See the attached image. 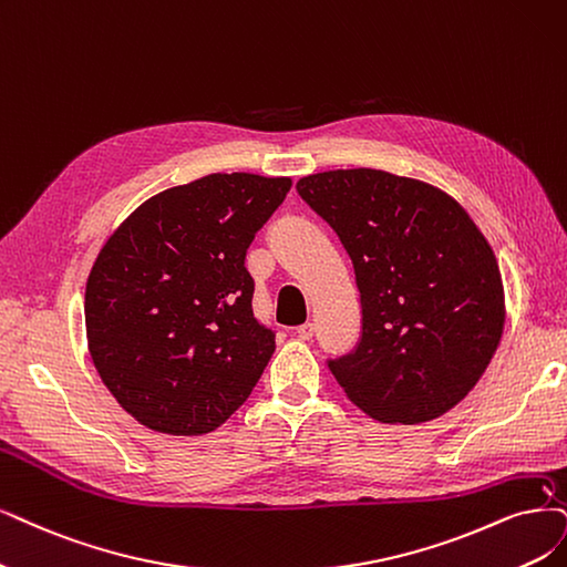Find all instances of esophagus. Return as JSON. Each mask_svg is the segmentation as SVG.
<instances>
[{
	"instance_id": "obj_1",
	"label": "esophagus",
	"mask_w": 567,
	"mask_h": 567,
	"mask_svg": "<svg viewBox=\"0 0 567 567\" xmlns=\"http://www.w3.org/2000/svg\"><path fill=\"white\" fill-rule=\"evenodd\" d=\"M297 333H299V339H301V341H310L312 337H316V324H312V322H306V324L297 327Z\"/></svg>"
}]
</instances>
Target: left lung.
Returning a JSON list of instances; mask_svg holds the SVG:
<instances>
[{"instance_id":"obj_1","label":"left lung","mask_w":567,"mask_h":567,"mask_svg":"<svg viewBox=\"0 0 567 567\" xmlns=\"http://www.w3.org/2000/svg\"><path fill=\"white\" fill-rule=\"evenodd\" d=\"M354 268L360 341L329 371L381 423L444 415L476 385L505 327V291L486 238L451 196L371 167L299 179Z\"/></svg>"}]
</instances>
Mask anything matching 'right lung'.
Returning <instances> with one entry per match:
<instances>
[{
    "mask_svg": "<svg viewBox=\"0 0 567 567\" xmlns=\"http://www.w3.org/2000/svg\"><path fill=\"white\" fill-rule=\"evenodd\" d=\"M291 179L207 175L140 205L97 255L86 337L102 383L163 434L219 427L257 385L276 331L251 312L247 247Z\"/></svg>",
    "mask_w": 567,
    "mask_h": 567,
    "instance_id": "obj_1",
    "label": "right lung"
}]
</instances>
